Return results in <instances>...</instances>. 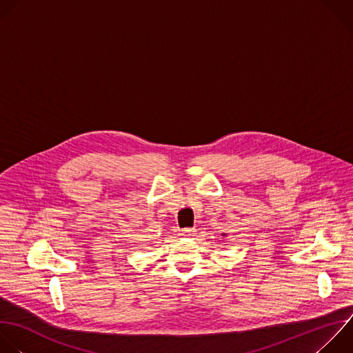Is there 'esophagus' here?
Instances as JSON below:
<instances>
[{
  "instance_id": "1",
  "label": "esophagus",
  "mask_w": 353,
  "mask_h": 353,
  "mask_svg": "<svg viewBox=\"0 0 353 353\" xmlns=\"http://www.w3.org/2000/svg\"><path fill=\"white\" fill-rule=\"evenodd\" d=\"M195 234V228H184L180 231L181 237H192Z\"/></svg>"
}]
</instances>
